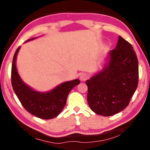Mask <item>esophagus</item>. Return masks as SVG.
Wrapping results in <instances>:
<instances>
[{"instance_id":"esophagus-1","label":"esophagus","mask_w":150,"mask_h":150,"mask_svg":"<svg viewBox=\"0 0 150 150\" xmlns=\"http://www.w3.org/2000/svg\"><path fill=\"white\" fill-rule=\"evenodd\" d=\"M87 78H88V75L87 74V73H82V74L80 75V79H81V81H85V80L87 79Z\"/></svg>"}]
</instances>
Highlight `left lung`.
<instances>
[{
	"label": "left lung",
	"instance_id": "obj_1",
	"mask_svg": "<svg viewBox=\"0 0 150 150\" xmlns=\"http://www.w3.org/2000/svg\"><path fill=\"white\" fill-rule=\"evenodd\" d=\"M138 61L130 43L119 36L103 69L86 81L87 101L94 112L109 116L129 105L138 84Z\"/></svg>",
	"mask_w": 150,
	"mask_h": 150
}]
</instances>
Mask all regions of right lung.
Segmentation results:
<instances>
[{"label": "right lung", "mask_w": 150, "mask_h": 150, "mask_svg": "<svg viewBox=\"0 0 150 150\" xmlns=\"http://www.w3.org/2000/svg\"><path fill=\"white\" fill-rule=\"evenodd\" d=\"M20 47L15 52L12 64L11 83L15 94L24 108L34 116L45 120L56 117L64 108L71 90L79 84L80 81L75 79L63 83L47 93L33 90L22 81L17 71L16 60Z\"/></svg>", "instance_id": "right-lung-1"}]
</instances>
